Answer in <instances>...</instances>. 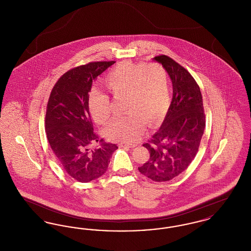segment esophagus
Instances as JSON below:
<instances>
[{"mask_svg": "<svg viewBox=\"0 0 251 251\" xmlns=\"http://www.w3.org/2000/svg\"><path fill=\"white\" fill-rule=\"evenodd\" d=\"M119 146H120V148H123V147L134 148V147H135V145H134V144L126 143V142H121V143L119 144Z\"/></svg>", "mask_w": 251, "mask_h": 251, "instance_id": "esophagus-1", "label": "esophagus"}]
</instances>
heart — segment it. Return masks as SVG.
<instances>
[{
    "label": "heart",
    "instance_id": "b5f03b06",
    "mask_svg": "<svg viewBox=\"0 0 251 251\" xmlns=\"http://www.w3.org/2000/svg\"><path fill=\"white\" fill-rule=\"evenodd\" d=\"M104 81L113 95L124 97L128 112L106 126L108 139L136 141L145 131V121L154 125L165 117L170 103V86L161 65L122 62L108 72ZM88 107L97 123L103 124L111 117L109 96L95 87L88 94Z\"/></svg>",
    "mask_w": 251,
    "mask_h": 251
}]
</instances>
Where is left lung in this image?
Masks as SVG:
<instances>
[{
	"label": "left lung",
	"instance_id": "1",
	"mask_svg": "<svg viewBox=\"0 0 251 251\" xmlns=\"http://www.w3.org/2000/svg\"><path fill=\"white\" fill-rule=\"evenodd\" d=\"M172 82L173 96L159 131L144 144L150 159L138 170L155 181H167L184 171L196 157L205 128L202 96L191 74L167 55L153 58Z\"/></svg>",
	"mask_w": 251,
	"mask_h": 251
}]
</instances>
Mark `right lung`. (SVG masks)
<instances>
[{
	"instance_id": "obj_1",
	"label": "right lung",
	"mask_w": 251,
	"mask_h": 251,
	"mask_svg": "<svg viewBox=\"0 0 251 251\" xmlns=\"http://www.w3.org/2000/svg\"><path fill=\"white\" fill-rule=\"evenodd\" d=\"M115 63L92 62L74 68L61 76L50 95L45 118L49 144L66 172L80 182L102 176L118 149L94 131L88 107L93 82Z\"/></svg>"
}]
</instances>
